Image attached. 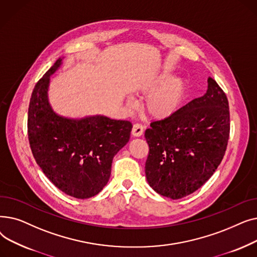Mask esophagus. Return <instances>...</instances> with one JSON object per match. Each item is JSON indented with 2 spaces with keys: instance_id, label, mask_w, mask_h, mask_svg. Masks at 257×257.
<instances>
[{
  "instance_id": "1",
  "label": "esophagus",
  "mask_w": 257,
  "mask_h": 257,
  "mask_svg": "<svg viewBox=\"0 0 257 257\" xmlns=\"http://www.w3.org/2000/svg\"><path fill=\"white\" fill-rule=\"evenodd\" d=\"M132 136L139 138L142 137L143 133H144V127L141 124H134L132 127Z\"/></svg>"
}]
</instances>
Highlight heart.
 <instances>
[{
	"label": "heart",
	"instance_id": "heart-1",
	"mask_svg": "<svg viewBox=\"0 0 257 257\" xmlns=\"http://www.w3.org/2000/svg\"><path fill=\"white\" fill-rule=\"evenodd\" d=\"M164 74L149 81L141 87L144 92L151 91L159 85L158 89L152 91L145 101V110L154 118H166L176 112L184 99L186 84L182 78L168 79ZM132 102L129 101V104Z\"/></svg>",
	"mask_w": 257,
	"mask_h": 257
}]
</instances>
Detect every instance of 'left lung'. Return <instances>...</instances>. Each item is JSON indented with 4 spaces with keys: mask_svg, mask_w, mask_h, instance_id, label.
<instances>
[{
    "mask_svg": "<svg viewBox=\"0 0 257 257\" xmlns=\"http://www.w3.org/2000/svg\"><path fill=\"white\" fill-rule=\"evenodd\" d=\"M207 82L204 96L152 121L145 132L149 145L146 178L164 197L176 200L196 192L225 155L230 131L228 100L212 78Z\"/></svg>",
    "mask_w": 257,
    "mask_h": 257,
    "instance_id": "1",
    "label": "left lung"
}]
</instances>
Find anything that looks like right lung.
Instances as JSON below:
<instances>
[{
  "instance_id": "obj_1",
  "label": "right lung",
  "mask_w": 257,
  "mask_h": 257,
  "mask_svg": "<svg viewBox=\"0 0 257 257\" xmlns=\"http://www.w3.org/2000/svg\"><path fill=\"white\" fill-rule=\"evenodd\" d=\"M61 63L57 59L34 86L28 138L48 179L66 195L87 199L99 194L109 180L112 159L129 142L132 124L104 115L80 119L58 115L49 103L48 88L50 77Z\"/></svg>"
}]
</instances>
